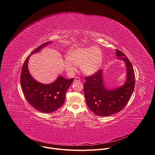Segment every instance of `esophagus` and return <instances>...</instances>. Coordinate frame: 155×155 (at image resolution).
I'll list each match as a JSON object with an SVG mask.
<instances>
[{
  "mask_svg": "<svg viewBox=\"0 0 155 155\" xmlns=\"http://www.w3.org/2000/svg\"><path fill=\"white\" fill-rule=\"evenodd\" d=\"M81 80V79L79 77H75V78L74 79V81H80Z\"/></svg>",
  "mask_w": 155,
  "mask_h": 155,
  "instance_id": "34e87169",
  "label": "esophagus"
}]
</instances>
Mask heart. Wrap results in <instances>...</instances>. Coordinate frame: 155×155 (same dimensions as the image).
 I'll list each match as a JSON object with an SVG mask.
<instances>
[{
	"label": "heart",
	"instance_id": "b5f03b06",
	"mask_svg": "<svg viewBox=\"0 0 155 155\" xmlns=\"http://www.w3.org/2000/svg\"><path fill=\"white\" fill-rule=\"evenodd\" d=\"M102 61V54L97 47L77 48L68 52L67 58L63 61V66L71 75L77 71V65H80V69L84 74L92 75L98 71Z\"/></svg>",
	"mask_w": 155,
	"mask_h": 155
}]
</instances>
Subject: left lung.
<instances>
[{
  "label": "left lung",
  "instance_id": "8db88e82",
  "mask_svg": "<svg viewBox=\"0 0 155 155\" xmlns=\"http://www.w3.org/2000/svg\"><path fill=\"white\" fill-rule=\"evenodd\" d=\"M118 59L124 62L126 80L119 87L110 89L104 82L103 71L86 78L84 96L89 109L97 116H109L120 111L130 99L135 87V74L132 64L122 51L116 50Z\"/></svg>",
  "mask_w": 155,
  "mask_h": 155
}]
</instances>
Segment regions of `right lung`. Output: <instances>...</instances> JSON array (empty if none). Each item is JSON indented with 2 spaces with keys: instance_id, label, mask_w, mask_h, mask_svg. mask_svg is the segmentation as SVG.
Instances as JSON below:
<instances>
[{
  "instance_id": "1",
  "label": "right lung",
  "mask_w": 155,
  "mask_h": 155,
  "mask_svg": "<svg viewBox=\"0 0 155 155\" xmlns=\"http://www.w3.org/2000/svg\"><path fill=\"white\" fill-rule=\"evenodd\" d=\"M51 43L46 42L31 52L23 63L20 77L21 89L28 102L35 109L45 113H53L62 107L66 92L74 80V78L66 79L59 75L53 83L43 84L32 77L28 69L31 56Z\"/></svg>"
}]
</instances>
